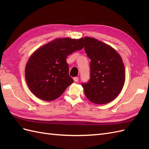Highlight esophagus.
<instances>
[{"instance_id": "34e87169", "label": "esophagus", "mask_w": 149, "mask_h": 149, "mask_svg": "<svg viewBox=\"0 0 149 149\" xmlns=\"http://www.w3.org/2000/svg\"><path fill=\"white\" fill-rule=\"evenodd\" d=\"M73 80H74V82H78L79 81V78L78 77H74V78H73Z\"/></svg>"}]
</instances>
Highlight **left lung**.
<instances>
[{
	"instance_id": "obj_1",
	"label": "left lung",
	"mask_w": 149,
	"mask_h": 149,
	"mask_svg": "<svg viewBox=\"0 0 149 149\" xmlns=\"http://www.w3.org/2000/svg\"><path fill=\"white\" fill-rule=\"evenodd\" d=\"M84 50L90 61V79L81 84L85 96L97 104L113 101L125 82L123 60L115 49L94 38L84 37Z\"/></svg>"
}]
</instances>
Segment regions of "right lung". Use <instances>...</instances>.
<instances>
[{
	"mask_svg": "<svg viewBox=\"0 0 149 149\" xmlns=\"http://www.w3.org/2000/svg\"><path fill=\"white\" fill-rule=\"evenodd\" d=\"M84 47V38H58L35 51L25 67L30 91L43 101L56 100L73 83L69 75L68 56Z\"/></svg>",
	"mask_w": 149,
	"mask_h": 149,
	"instance_id": "1",
	"label": "right lung"
}]
</instances>
